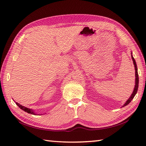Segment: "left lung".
Wrapping results in <instances>:
<instances>
[{"label": "left lung", "mask_w": 146, "mask_h": 146, "mask_svg": "<svg viewBox=\"0 0 146 146\" xmlns=\"http://www.w3.org/2000/svg\"><path fill=\"white\" fill-rule=\"evenodd\" d=\"M132 60H133V63H134V66H135V88L134 90V92H133L132 94L131 95V97L128 99L127 101L126 102V103L123 105V107L126 106V105H127L130 102H131V100H132L133 98H134V96L135 95V94H137V90H138V86H139V76H138V73H137V65H136V63H135V61L134 60V57L132 56Z\"/></svg>", "instance_id": "1"}]
</instances>
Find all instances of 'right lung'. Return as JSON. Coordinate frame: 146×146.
<instances>
[{
  "mask_svg": "<svg viewBox=\"0 0 146 146\" xmlns=\"http://www.w3.org/2000/svg\"><path fill=\"white\" fill-rule=\"evenodd\" d=\"M16 105H17V106H18L19 107V108H21V109H22V110H23L24 111H26V112L29 113H31V114H33V115H36V113H35V112H33V111L31 109H30V108H27V107H24V106H23V105H20L19 104L17 103V102H16Z\"/></svg>",
  "mask_w": 146,
  "mask_h": 146,
  "instance_id": "right-lung-1",
  "label": "right lung"
}]
</instances>
